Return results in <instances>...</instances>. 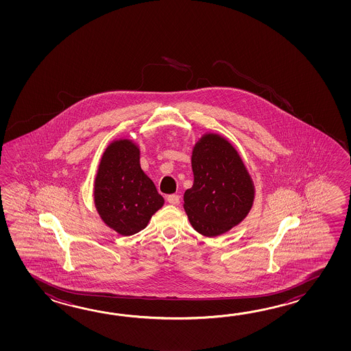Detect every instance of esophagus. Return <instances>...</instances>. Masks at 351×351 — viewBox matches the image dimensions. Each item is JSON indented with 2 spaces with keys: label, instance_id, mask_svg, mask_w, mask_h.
<instances>
[{
  "label": "esophagus",
  "instance_id": "1",
  "mask_svg": "<svg viewBox=\"0 0 351 351\" xmlns=\"http://www.w3.org/2000/svg\"><path fill=\"white\" fill-rule=\"evenodd\" d=\"M167 201H168V203L173 204V206H177V204H179V202H180V197H179L178 194H171V195L167 197Z\"/></svg>",
  "mask_w": 351,
  "mask_h": 351
}]
</instances>
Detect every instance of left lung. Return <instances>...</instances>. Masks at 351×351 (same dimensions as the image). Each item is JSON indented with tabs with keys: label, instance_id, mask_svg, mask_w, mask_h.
Here are the masks:
<instances>
[{
	"label": "left lung",
	"instance_id": "1",
	"mask_svg": "<svg viewBox=\"0 0 351 351\" xmlns=\"http://www.w3.org/2000/svg\"><path fill=\"white\" fill-rule=\"evenodd\" d=\"M192 169L184 209L194 230L216 237L241 223L252 208L254 186L231 143L213 133L203 135L194 145Z\"/></svg>",
	"mask_w": 351,
	"mask_h": 351
}]
</instances>
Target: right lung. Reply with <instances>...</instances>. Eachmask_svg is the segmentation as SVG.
Instances as JSON below:
<instances>
[{"label": "right lung", "mask_w": 351, "mask_h": 351, "mask_svg": "<svg viewBox=\"0 0 351 351\" xmlns=\"http://www.w3.org/2000/svg\"><path fill=\"white\" fill-rule=\"evenodd\" d=\"M141 152L129 139L114 141L100 160L94 184L99 216L121 236L142 231L165 199L141 168Z\"/></svg>", "instance_id": "add662e5"}]
</instances>
